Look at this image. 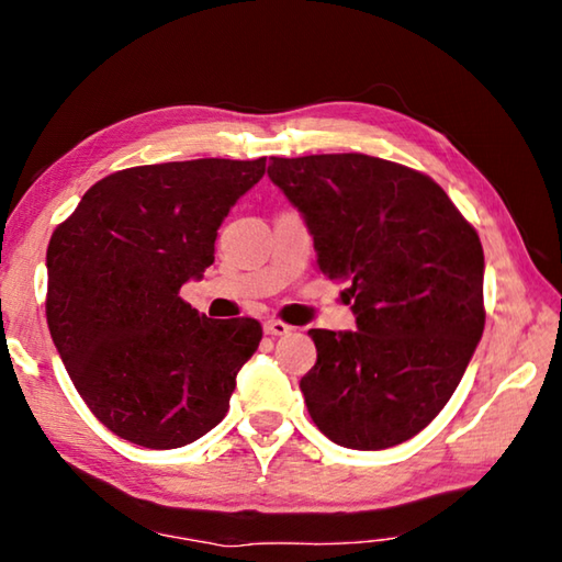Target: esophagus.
Instances as JSON below:
<instances>
[{"instance_id":"esophagus-1","label":"esophagus","mask_w":562,"mask_h":562,"mask_svg":"<svg viewBox=\"0 0 562 562\" xmlns=\"http://www.w3.org/2000/svg\"><path fill=\"white\" fill-rule=\"evenodd\" d=\"M290 331H292V327L284 325V322H280V319L265 322V335H270V337H284V335H290Z\"/></svg>"}]
</instances>
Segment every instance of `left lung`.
I'll use <instances>...</instances> for the list:
<instances>
[{"instance_id":"obj_1","label":"left lung","mask_w":562,"mask_h":562,"mask_svg":"<svg viewBox=\"0 0 562 562\" xmlns=\"http://www.w3.org/2000/svg\"><path fill=\"white\" fill-rule=\"evenodd\" d=\"M357 331L310 329L317 429L345 449L408 441L449 402L483 335L479 233L429 176L364 154L270 158Z\"/></svg>"}]
</instances>
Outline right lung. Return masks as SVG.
<instances>
[{"label": "right lung", "instance_id": "right-lung-1", "mask_svg": "<svg viewBox=\"0 0 562 562\" xmlns=\"http://www.w3.org/2000/svg\"><path fill=\"white\" fill-rule=\"evenodd\" d=\"M265 158H198L101 178L46 250V322L99 422L146 449L201 439L231 408L258 319H211L180 300L215 260L217 227Z\"/></svg>", "mask_w": 562, "mask_h": 562}]
</instances>
